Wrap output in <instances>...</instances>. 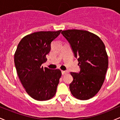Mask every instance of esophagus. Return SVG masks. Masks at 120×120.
Segmentation results:
<instances>
[{
  "instance_id": "1",
  "label": "esophagus",
  "mask_w": 120,
  "mask_h": 120,
  "mask_svg": "<svg viewBox=\"0 0 120 120\" xmlns=\"http://www.w3.org/2000/svg\"><path fill=\"white\" fill-rule=\"evenodd\" d=\"M61 73L63 75H64V74L68 73V71H61Z\"/></svg>"
}]
</instances>
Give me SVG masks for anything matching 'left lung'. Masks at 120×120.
Returning a JSON list of instances; mask_svg holds the SVG:
<instances>
[{"instance_id":"1","label":"left lung","mask_w":120,"mask_h":120,"mask_svg":"<svg viewBox=\"0 0 120 120\" xmlns=\"http://www.w3.org/2000/svg\"><path fill=\"white\" fill-rule=\"evenodd\" d=\"M61 34L69 43L80 68L79 73L71 72L73 80L69 85L75 98L87 100L99 92L108 67L105 47L100 38L86 30H64Z\"/></svg>"}]
</instances>
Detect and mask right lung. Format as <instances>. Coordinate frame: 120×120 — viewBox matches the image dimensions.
Masks as SVG:
<instances>
[{
  "instance_id": "obj_1",
  "label": "right lung",
  "mask_w": 120,
  "mask_h": 120,
  "mask_svg": "<svg viewBox=\"0 0 120 120\" xmlns=\"http://www.w3.org/2000/svg\"><path fill=\"white\" fill-rule=\"evenodd\" d=\"M61 31L33 33L24 37L18 45L14 58L18 76L26 93L35 100H49L56 94L61 71L41 65L47 61L52 42Z\"/></svg>"
}]
</instances>
